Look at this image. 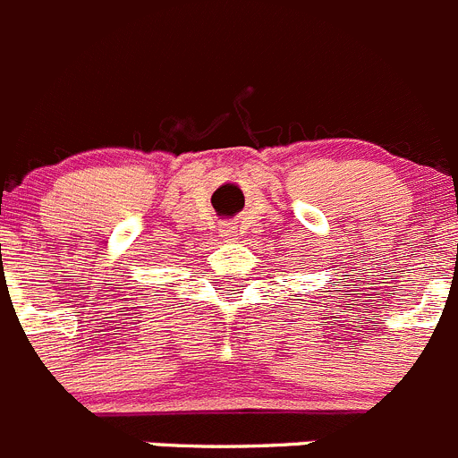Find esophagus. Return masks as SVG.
Masks as SVG:
<instances>
[{
  "instance_id": "obj_1",
  "label": "esophagus",
  "mask_w": 458,
  "mask_h": 458,
  "mask_svg": "<svg viewBox=\"0 0 458 458\" xmlns=\"http://www.w3.org/2000/svg\"><path fill=\"white\" fill-rule=\"evenodd\" d=\"M220 233H222V236H225V238H229V241H233V238L238 236V229H236V226H233V225H222V226H220Z\"/></svg>"
}]
</instances>
